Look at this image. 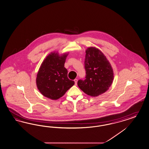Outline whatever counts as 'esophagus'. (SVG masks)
<instances>
[{
  "label": "esophagus",
  "mask_w": 149,
  "mask_h": 149,
  "mask_svg": "<svg viewBox=\"0 0 149 149\" xmlns=\"http://www.w3.org/2000/svg\"><path fill=\"white\" fill-rule=\"evenodd\" d=\"M74 83H75V85H77V81H78V79H75L74 80Z\"/></svg>",
  "instance_id": "1"
}]
</instances>
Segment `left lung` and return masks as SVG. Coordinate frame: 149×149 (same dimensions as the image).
Instances as JSON below:
<instances>
[{
  "label": "left lung",
  "mask_w": 149,
  "mask_h": 149,
  "mask_svg": "<svg viewBox=\"0 0 149 149\" xmlns=\"http://www.w3.org/2000/svg\"><path fill=\"white\" fill-rule=\"evenodd\" d=\"M84 68L86 76L78 81L79 88L93 97L107 91L113 80V72L104 54L97 48L88 47L86 51Z\"/></svg>",
  "instance_id": "obj_1"
}]
</instances>
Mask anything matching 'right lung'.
<instances>
[{
  "label": "right lung",
  "mask_w": 149,
  "mask_h": 149,
  "mask_svg": "<svg viewBox=\"0 0 149 149\" xmlns=\"http://www.w3.org/2000/svg\"><path fill=\"white\" fill-rule=\"evenodd\" d=\"M68 54L60 56L57 52H52L42 62L36 78L39 91L45 97L53 100L61 97L74 81L68 77V70L64 67Z\"/></svg>",
  "instance_id": "add662e5"
}]
</instances>
